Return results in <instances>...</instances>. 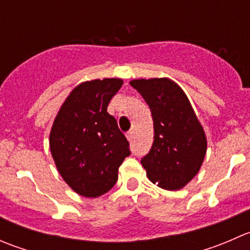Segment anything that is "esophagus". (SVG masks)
<instances>
[{"label": "esophagus", "mask_w": 250, "mask_h": 250, "mask_svg": "<svg viewBox=\"0 0 250 250\" xmlns=\"http://www.w3.org/2000/svg\"><path fill=\"white\" fill-rule=\"evenodd\" d=\"M133 134H134V133H133V130H129V132H128L127 134H125V137H127L128 140L132 141L133 140Z\"/></svg>", "instance_id": "1"}]
</instances>
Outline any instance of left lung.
<instances>
[{"mask_svg":"<svg viewBox=\"0 0 250 250\" xmlns=\"http://www.w3.org/2000/svg\"><path fill=\"white\" fill-rule=\"evenodd\" d=\"M130 85L151 110L153 140L141 165L151 183L176 191L200 172L207 152V137L185 92L167 77L139 78Z\"/></svg>","mask_w":250,"mask_h":250,"instance_id":"obj_1","label":"left lung"}]
</instances>
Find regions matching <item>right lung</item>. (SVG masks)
<instances>
[{"label": "right lung", "instance_id": "obj_1", "mask_svg": "<svg viewBox=\"0 0 250 250\" xmlns=\"http://www.w3.org/2000/svg\"><path fill=\"white\" fill-rule=\"evenodd\" d=\"M123 84L121 78L80 83L55 116L49 147L65 183L83 197L97 198L113 188L118 168L130 155L129 143L107 105Z\"/></svg>", "mask_w": 250, "mask_h": 250}]
</instances>
